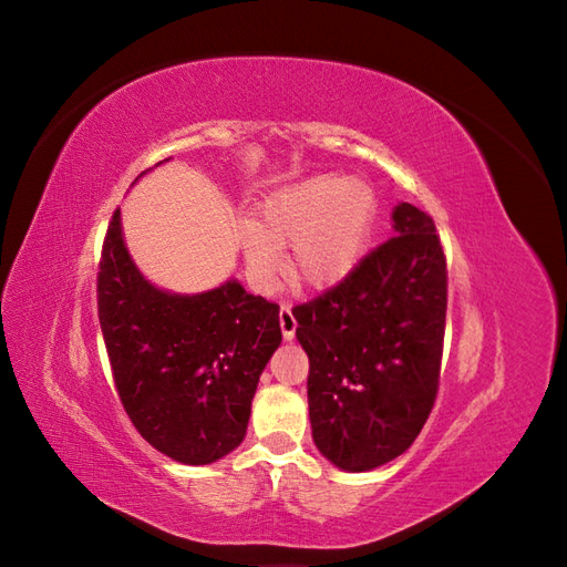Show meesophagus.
Listing matches in <instances>:
<instances>
[{
	"mask_svg": "<svg viewBox=\"0 0 567 567\" xmlns=\"http://www.w3.org/2000/svg\"><path fill=\"white\" fill-rule=\"evenodd\" d=\"M279 323H281V333L286 340H293L296 338V329H298V321L293 317V310H290V305H281L279 310Z\"/></svg>",
	"mask_w": 567,
	"mask_h": 567,
	"instance_id": "obj_1",
	"label": "esophagus"
}]
</instances>
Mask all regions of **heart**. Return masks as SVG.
I'll use <instances>...</instances> for the list:
<instances>
[{"instance_id": "heart-1", "label": "heart", "mask_w": 567, "mask_h": 567, "mask_svg": "<svg viewBox=\"0 0 567 567\" xmlns=\"http://www.w3.org/2000/svg\"><path fill=\"white\" fill-rule=\"evenodd\" d=\"M373 217L375 194L367 182L321 175L284 186L260 203L255 225L241 227L248 269L269 286L284 265L277 246H290L296 281L331 286L359 262Z\"/></svg>"}]
</instances>
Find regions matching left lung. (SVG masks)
<instances>
[{
  "label": "left lung",
  "mask_w": 567,
  "mask_h": 567,
  "mask_svg": "<svg viewBox=\"0 0 567 567\" xmlns=\"http://www.w3.org/2000/svg\"><path fill=\"white\" fill-rule=\"evenodd\" d=\"M392 229L340 284L293 307L310 357L315 444L352 473L404 454L440 385L447 257L433 217L416 205L400 203Z\"/></svg>",
  "instance_id": "left-lung-1"
}]
</instances>
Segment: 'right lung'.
<instances>
[{"instance_id": "add662e5", "label": "right lung", "mask_w": 567, "mask_h": 567, "mask_svg": "<svg viewBox=\"0 0 567 567\" xmlns=\"http://www.w3.org/2000/svg\"><path fill=\"white\" fill-rule=\"evenodd\" d=\"M96 307L117 398L151 447L203 466L241 444L257 381L281 342L277 302L238 281L200 296L151 286L125 248L117 208Z\"/></svg>"}]
</instances>
